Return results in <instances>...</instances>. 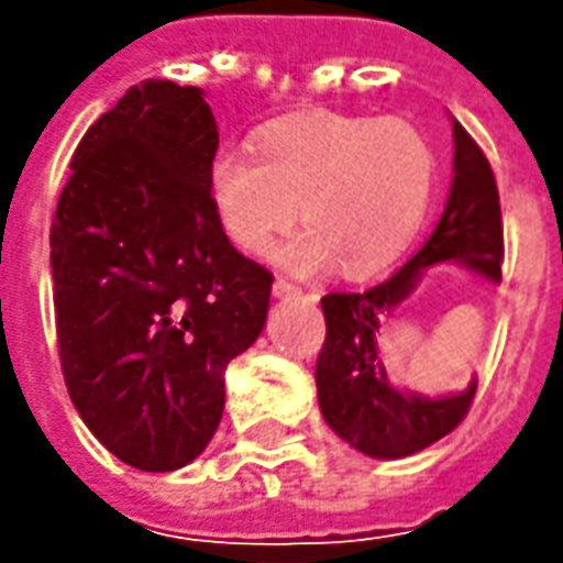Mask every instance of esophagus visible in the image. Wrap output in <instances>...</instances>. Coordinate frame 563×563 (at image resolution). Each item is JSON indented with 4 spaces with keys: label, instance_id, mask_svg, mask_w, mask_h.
Masks as SVG:
<instances>
[{
    "label": "esophagus",
    "instance_id": "esophagus-1",
    "mask_svg": "<svg viewBox=\"0 0 563 563\" xmlns=\"http://www.w3.org/2000/svg\"><path fill=\"white\" fill-rule=\"evenodd\" d=\"M298 292H301V289H298L292 280H283V277L274 280V295H277V298H286V295H298Z\"/></svg>",
    "mask_w": 563,
    "mask_h": 563
}]
</instances>
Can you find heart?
Listing matches in <instances>:
<instances>
[{
	"instance_id": "b5f03b06",
	"label": "heart",
	"mask_w": 563,
	"mask_h": 563,
	"mask_svg": "<svg viewBox=\"0 0 563 563\" xmlns=\"http://www.w3.org/2000/svg\"><path fill=\"white\" fill-rule=\"evenodd\" d=\"M434 186L431 141L398 117H292L265 129L256 150L225 144L208 165L210 208L244 253H268L301 205L310 229L280 253L301 274L334 262L346 274L386 268L422 229Z\"/></svg>"
}]
</instances>
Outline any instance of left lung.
<instances>
[{"label":"left lung","mask_w":563,"mask_h":563,"mask_svg":"<svg viewBox=\"0 0 563 563\" xmlns=\"http://www.w3.org/2000/svg\"><path fill=\"white\" fill-rule=\"evenodd\" d=\"M452 135L455 180L446 210L422 250L389 280L365 292L322 295L325 343L317 358L319 410L334 434L374 459H404L437 443L459 428L476 395V383L449 398L398 391L377 355L379 322L410 295L428 265L461 262L485 280H500L504 222L495 172L459 120L452 123Z\"/></svg>","instance_id":"left-lung-1"}]
</instances>
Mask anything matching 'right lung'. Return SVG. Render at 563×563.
I'll use <instances>...</instances> for the list:
<instances>
[{"instance_id": "add662e5", "label": "right lung", "mask_w": 563, "mask_h": 563, "mask_svg": "<svg viewBox=\"0 0 563 563\" xmlns=\"http://www.w3.org/2000/svg\"><path fill=\"white\" fill-rule=\"evenodd\" d=\"M220 132L198 87L147 80L80 139L51 225L59 365L108 452L150 473L201 455L225 367L268 317L274 274L217 222Z\"/></svg>"}]
</instances>
